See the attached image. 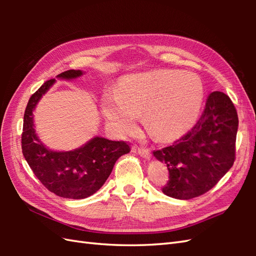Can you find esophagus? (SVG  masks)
<instances>
[{"mask_svg":"<svg viewBox=\"0 0 256 256\" xmlns=\"http://www.w3.org/2000/svg\"><path fill=\"white\" fill-rule=\"evenodd\" d=\"M138 154L140 156H142L143 158H145V160H150V157H152L150 150H146V148H138Z\"/></svg>","mask_w":256,"mask_h":256,"instance_id":"34e87169","label":"esophagus"}]
</instances>
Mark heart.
<instances>
[{
    "instance_id": "1",
    "label": "heart",
    "mask_w": 256,
    "mask_h": 256,
    "mask_svg": "<svg viewBox=\"0 0 256 256\" xmlns=\"http://www.w3.org/2000/svg\"><path fill=\"white\" fill-rule=\"evenodd\" d=\"M204 96V84L192 72L160 69L126 74L120 79L116 96L103 100V112L121 135L135 131L140 112L148 132L167 140L187 133L196 124Z\"/></svg>"
}]
</instances>
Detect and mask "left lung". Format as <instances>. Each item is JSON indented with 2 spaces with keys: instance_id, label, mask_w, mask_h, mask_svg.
<instances>
[{
  "instance_id": "obj_1",
  "label": "left lung",
  "mask_w": 256,
  "mask_h": 256,
  "mask_svg": "<svg viewBox=\"0 0 256 256\" xmlns=\"http://www.w3.org/2000/svg\"><path fill=\"white\" fill-rule=\"evenodd\" d=\"M238 125V113L230 98L220 91L210 94L192 131L153 153L170 172L162 192L188 200L216 186L234 162Z\"/></svg>"
}]
</instances>
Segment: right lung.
Segmentation results:
<instances>
[{"instance_id":"obj_1","label":"right lung","mask_w":256,"mask_h":256,"mask_svg":"<svg viewBox=\"0 0 256 256\" xmlns=\"http://www.w3.org/2000/svg\"><path fill=\"white\" fill-rule=\"evenodd\" d=\"M82 74V70L72 69L59 74L56 78L72 80ZM55 81V79L46 81L27 103L22 150L30 170L50 192L62 198L84 199L103 186L118 158L130 153L131 148L123 140L116 142L101 136L91 138L72 150L48 148L35 131L32 111Z\"/></svg>"}]
</instances>
